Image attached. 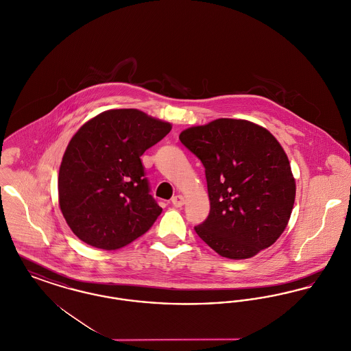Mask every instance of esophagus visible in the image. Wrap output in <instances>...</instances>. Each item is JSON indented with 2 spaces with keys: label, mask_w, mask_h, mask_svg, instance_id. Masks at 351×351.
<instances>
[{
  "label": "esophagus",
  "mask_w": 351,
  "mask_h": 351,
  "mask_svg": "<svg viewBox=\"0 0 351 351\" xmlns=\"http://www.w3.org/2000/svg\"><path fill=\"white\" fill-rule=\"evenodd\" d=\"M172 204H173V206H176V208H180V206H183L184 205V197L183 196H180V195H176V196H173L172 197Z\"/></svg>",
  "instance_id": "1"
}]
</instances>
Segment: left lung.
Listing matches in <instances>:
<instances>
[{"label":"left lung","instance_id":"left-lung-1","mask_svg":"<svg viewBox=\"0 0 351 351\" xmlns=\"http://www.w3.org/2000/svg\"><path fill=\"white\" fill-rule=\"evenodd\" d=\"M179 138L205 168L210 212L195 226L197 235L229 259L269 247L287 228L296 195L275 136L249 121L219 118Z\"/></svg>","mask_w":351,"mask_h":351}]
</instances>
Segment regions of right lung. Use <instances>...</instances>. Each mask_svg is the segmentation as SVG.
Returning a JSON list of instances; mask_svg holds the SVG:
<instances>
[{"label":"right lung","instance_id":"right-lung-1","mask_svg":"<svg viewBox=\"0 0 351 351\" xmlns=\"http://www.w3.org/2000/svg\"><path fill=\"white\" fill-rule=\"evenodd\" d=\"M171 132L136 109L92 118L73 135L59 169V204L83 242L117 250L146 233L162 208L150 195L141 156Z\"/></svg>","mask_w":351,"mask_h":351}]
</instances>
